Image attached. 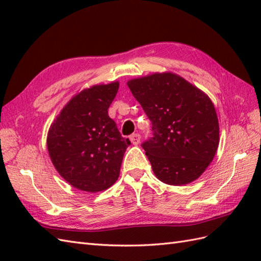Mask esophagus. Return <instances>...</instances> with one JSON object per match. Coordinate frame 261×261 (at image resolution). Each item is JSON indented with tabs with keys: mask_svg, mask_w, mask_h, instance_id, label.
<instances>
[{
	"mask_svg": "<svg viewBox=\"0 0 261 261\" xmlns=\"http://www.w3.org/2000/svg\"><path fill=\"white\" fill-rule=\"evenodd\" d=\"M140 139H141V136L139 134H134L130 137V140L132 143H134V145H139Z\"/></svg>",
	"mask_w": 261,
	"mask_h": 261,
	"instance_id": "obj_1",
	"label": "esophagus"
}]
</instances>
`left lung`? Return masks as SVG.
<instances>
[{
  "label": "left lung",
  "instance_id": "8db88e82",
  "mask_svg": "<svg viewBox=\"0 0 261 261\" xmlns=\"http://www.w3.org/2000/svg\"><path fill=\"white\" fill-rule=\"evenodd\" d=\"M151 121L152 137L142 142L154 175L170 185L195 180L213 160L219 121L210 97L171 73L127 82Z\"/></svg>",
  "mask_w": 261,
  "mask_h": 261
}]
</instances>
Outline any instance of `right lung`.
<instances>
[{"mask_svg":"<svg viewBox=\"0 0 261 261\" xmlns=\"http://www.w3.org/2000/svg\"><path fill=\"white\" fill-rule=\"evenodd\" d=\"M119 83L82 91L51 124L47 147L63 178L79 190L96 193L116 181L130 140L121 136L108 109Z\"/></svg>","mask_w":261,"mask_h":261,"instance_id":"1","label":"right lung"}]
</instances>
